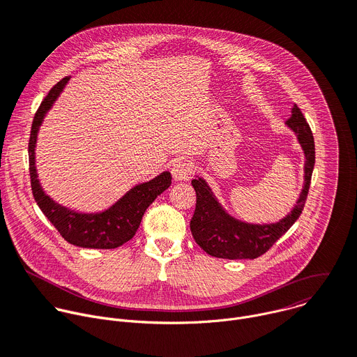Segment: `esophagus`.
I'll return each mask as SVG.
<instances>
[{
	"mask_svg": "<svg viewBox=\"0 0 357 357\" xmlns=\"http://www.w3.org/2000/svg\"><path fill=\"white\" fill-rule=\"evenodd\" d=\"M171 174L174 181H188L192 174V165L188 161H179L172 167Z\"/></svg>",
	"mask_w": 357,
	"mask_h": 357,
	"instance_id": "1",
	"label": "esophagus"
}]
</instances>
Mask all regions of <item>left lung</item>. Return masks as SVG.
Segmentation results:
<instances>
[{
  "mask_svg": "<svg viewBox=\"0 0 357 357\" xmlns=\"http://www.w3.org/2000/svg\"><path fill=\"white\" fill-rule=\"evenodd\" d=\"M287 126L295 131L305 152V183L295 208L282 220L273 225H248L230 218L220 208L209 186L203 179H192L196 192V208L190 219L195 241L208 254L218 259H257L288 231L301 216L310 192L315 165V142L311 127L295 105Z\"/></svg>",
  "mask_w": 357,
  "mask_h": 357,
  "instance_id": "obj_1",
  "label": "left lung"
}]
</instances>
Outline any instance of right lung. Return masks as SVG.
Masks as SVG:
<instances>
[{"label":"right lung","mask_w":357,"mask_h":357,"mask_svg":"<svg viewBox=\"0 0 357 357\" xmlns=\"http://www.w3.org/2000/svg\"><path fill=\"white\" fill-rule=\"evenodd\" d=\"M69 79L70 76L63 77L49 90L33 116L28 144L32 195L39 209L68 243L86 248H117L134 237L146 208L157 199L158 195L169 188L172 176L169 172H162L149 182L137 185L109 211L96 215L76 213L58 205L45 195L35 169L36 134L45 113L54 105V101L61 94Z\"/></svg>","instance_id":"obj_1"}]
</instances>
